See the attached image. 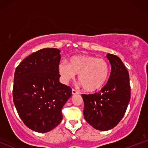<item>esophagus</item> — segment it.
I'll return each instance as SVG.
<instances>
[{
  "mask_svg": "<svg viewBox=\"0 0 148 148\" xmlns=\"http://www.w3.org/2000/svg\"><path fill=\"white\" fill-rule=\"evenodd\" d=\"M72 93L73 95H78V94H79V92H77L76 90H74V89H72Z\"/></svg>",
  "mask_w": 148,
  "mask_h": 148,
  "instance_id": "1",
  "label": "esophagus"
}]
</instances>
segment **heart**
Returning a JSON list of instances; mask_svg holds the SVG:
<instances>
[{
  "mask_svg": "<svg viewBox=\"0 0 148 148\" xmlns=\"http://www.w3.org/2000/svg\"><path fill=\"white\" fill-rule=\"evenodd\" d=\"M58 72L62 81L68 84L75 79L88 92L98 91L106 84L109 74V67L103 58L90 55H77L69 59V63L62 60L59 63Z\"/></svg>",
  "mask_w": 148,
  "mask_h": 148,
  "instance_id": "heart-1",
  "label": "heart"
}]
</instances>
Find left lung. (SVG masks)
I'll list each match as a JSON object with an SVG mask.
<instances>
[{"instance_id":"1","label":"left lung","mask_w":148,"mask_h":148,"mask_svg":"<svg viewBox=\"0 0 148 148\" xmlns=\"http://www.w3.org/2000/svg\"><path fill=\"white\" fill-rule=\"evenodd\" d=\"M111 72L107 84L99 92L82 95L84 101L85 120L93 128L107 131L122 120L130 102V75L117 56L108 53Z\"/></svg>"}]
</instances>
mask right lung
<instances>
[{
    "instance_id": "right-lung-1",
    "label": "right lung",
    "mask_w": 148,
    "mask_h": 148,
    "mask_svg": "<svg viewBox=\"0 0 148 148\" xmlns=\"http://www.w3.org/2000/svg\"><path fill=\"white\" fill-rule=\"evenodd\" d=\"M60 51L46 48L33 53L16 68L13 101L23 123L39 133H47L62 121L61 110L72 89L59 81Z\"/></svg>"
}]
</instances>
